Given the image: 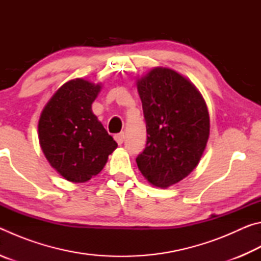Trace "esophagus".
<instances>
[{"instance_id": "34e87169", "label": "esophagus", "mask_w": 261, "mask_h": 261, "mask_svg": "<svg viewBox=\"0 0 261 261\" xmlns=\"http://www.w3.org/2000/svg\"><path fill=\"white\" fill-rule=\"evenodd\" d=\"M115 140L117 141L118 145H122L123 141H124V134H123V132H121V134H117L116 136H115Z\"/></svg>"}]
</instances>
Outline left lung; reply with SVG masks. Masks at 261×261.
I'll list each match as a JSON object with an SVG mask.
<instances>
[{
	"label": "left lung",
	"mask_w": 261,
	"mask_h": 261,
	"mask_svg": "<svg viewBox=\"0 0 261 261\" xmlns=\"http://www.w3.org/2000/svg\"><path fill=\"white\" fill-rule=\"evenodd\" d=\"M146 147L136 159L149 183L168 188L198 166L210 137V115L199 91L182 74L155 68L138 79Z\"/></svg>",
	"instance_id": "1"
}]
</instances>
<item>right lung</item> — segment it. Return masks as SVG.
Instances as JSON below:
<instances>
[{
	"instance_id": "1",
	"label": "right lung",
	"mask_w": 261,
	"mask_h": 261,
	"mask_svg": "<svg viewBox=\"0 0 261 261\" xmlns=\"http://www.w3.org/2000/svg\"><path fill=\"white\" fill-rule=\"evenodd\" d=\"M101 86L77 78L62 85L39 120V141L53 168L65 179L84 183L98 175L117 147L92 113Z\"/></svg>"
}]
</instances>
